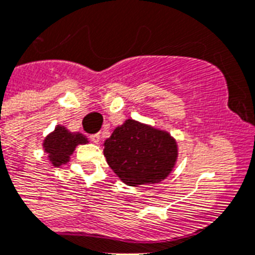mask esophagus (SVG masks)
<instances>
[{"instance_id": "34e87169", "label": "esophagus", "mask_w": 255, "mask_h": 255, "mask_svg": "<svg viewBox=\"0 0 255 255\" xmlns=\"http://www.w3.org/2000/svg\"><path fill=\"white\" fill-rule=\"evenodd\" d=\"M90 140L93 143H99L101 142V134H99V132H97V134H93V135H90Z\"/></svg>"}]
</instances>
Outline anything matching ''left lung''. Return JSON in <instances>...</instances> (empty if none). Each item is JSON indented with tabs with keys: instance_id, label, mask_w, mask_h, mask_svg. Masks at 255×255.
I'll return each mask as SVG.
<instances>
[{
	"instance_id": "1",
	"label": "left lung",
	"mask_w": 255,
	"mask_h": 255,
	"mask_svg": "<svg viewBox=\"0 0 255 255\" xmlns=\"http://www.w3.org/2000/svg\"><path fill=\"white\" fill-rule=\"evenodd\" d=\"M103 152L117 177L134 187L165 179L178 157L177 142L169 132L131 119L113 130Z\"/></svg>"
}]
</instances>
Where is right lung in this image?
I'll return each mask as SVG.
<instances>
[{
	"label": "right lung",
	"mask_w": 255,
	"mask_h": 255,
	"mask_svg": "<svg viewBox=\"0 0 255 255\" xmlns=\"http://www.w3.org/2000/svg\"><path fill=\"white\" fill-rule=\"evenodd\" d=\"M88 138L80 132H71L67 128L58 125L43 140V149L49 154L53 166H62L68 162L71 154L78 144H86Z\"/></svg>",
	"instance_id": "add662e5"
}]
</instances>
